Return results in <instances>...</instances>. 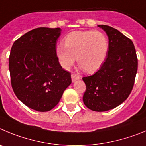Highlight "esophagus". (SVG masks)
Here are the masks:
<instances>
[{"label": "esophagus", "mask_w": 146, "mask_h": 146, "mask_svg": "<svg viewBox=\"0 0 146 146\" xmlns=\"http://www.w3.org/2000/svg\"><path fill=\"white\" fill-rule=\"evenodd\" d=\"M71 78H72V81H73V82H74V81H77V80L79 79L80 76H78L77 74H76V73H72Z\"/></svg>", "instance_id": "esophagus-1"}]
</instances>
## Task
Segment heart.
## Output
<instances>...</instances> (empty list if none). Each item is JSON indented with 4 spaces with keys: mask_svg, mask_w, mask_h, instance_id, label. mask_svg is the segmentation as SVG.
<instances>
[{
    "mask_svg": "<svg viewBox=\"0 0 146 146\" xmlns=\"http://www.w3.org/2000/svg\"><path fill=\"white\" fill-rule=\"evenodd\" d=\"M63 45L56 49L60 65L69 70L76 58L78 65L87 73H93L102 66L109 51L108 38L98 31L70 33L64 39Z\"/></svg>",
    "mask_w": 146,
    "mask_h": 146,
    "instance_id": "obj_1",
    "label": "heart"
}]
</instances>
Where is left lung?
Masks as SVG:
<instances>
[{
    "label": "left lung",
    "mask_w": 146,
    "mask_h": 146,
    "mask_svg": "<svg viewBox=\"0 0 146 146\" xmlns=\"http://www.w3.org/2000/svg\"><path fill=\"white\" fill-rule=\"evenodd\" d=\"M98 27L108 36V54L98 71L83 77L86 86L83 101L92 111L103 112L115 108L129 97L137 71V58L130 39L112 27Z\"/></svg>",
    "instance_id": "obj_1"
}]
</instances>
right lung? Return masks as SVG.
Returning <instances> with one entry per match:
<instances>
[{
  "label": "right lung",
  "mask_w": 146,
  "mask_h": 146,
  "mask_svg": "<svg viewBox=\"0 0 146 146\" xmlns=\"http://www.w3.org/2000/svg\"><path fill=\"white\" fill-rule=\"evenodd\" d=\"M60 27H38L26 33L11 47L9 66L11 86L18 99L39 112L58 104L71 84L56 54Z\"/></svg>",
  "instance_id": "obj_1"
}]
</instances>
